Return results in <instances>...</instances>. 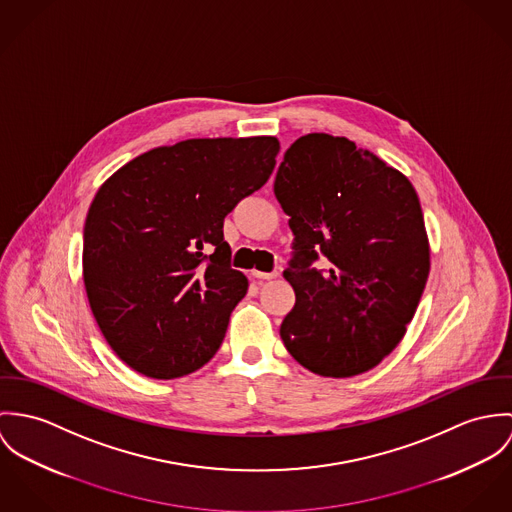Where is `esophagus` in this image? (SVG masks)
<instances>
[{
    "label": "esophagus",
    "mask_w": 512,
    "mask_h": 512,
    "mask_svg": "<svg viewBox=\"0 0 512 512\" xmlns=\"http://www.w3.org/2000/svg\"><path fill=\"white\" fill-rule=\"evenodd\" d=\"M251 275H253L255 279H259V281H271V279H277V277H279V273H277V271H273V273H263V271H251Z\"/></svg>",
    "instance_id": "34e87169"
}]
</instances>
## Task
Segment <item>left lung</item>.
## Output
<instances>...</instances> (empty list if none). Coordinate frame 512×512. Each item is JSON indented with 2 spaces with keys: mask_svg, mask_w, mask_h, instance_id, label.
<instances>
[{
  "mask_svg": "<svg viewBox=\"0 0 512 512\" xmlns=\"http://www.w3.org/2000/svg\"><path fill=\"white\" fill-rule=\"evenodd\" d=\"M275 196L294 233L284 347L320 377L377 367L404 338L430 273L412 182L347 137L308 133L284 153ZM318 250L331 261L326 272L309 267Z\"/></svg>",
  "mask_w": 512,
  "mask_h": 512,
  "instance_id": "1",
  "label": "left lung"
}]
</instances>
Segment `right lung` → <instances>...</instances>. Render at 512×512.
Returning a JSON list of instances; mask_svg holds the SVG:
<instances>
[{
    "label": "right lung",
    "instance_id": "add662e5",
    "mask_svg": "<svg viewBox=\"0 0 512 512\" xmlns=\"http://www.w3.org/2000/svg\"><path fill=\"white\" fill-rule=\"evenodd\" d=\"M277 137L186 139L151 149L96 192L82 277L115 355L151 379H176L220 349L247 277L229 267L224 218L275 169Z\"/></svg>",
    "mask_w": 512,
    "mask_h": 512
}]
</instances>
